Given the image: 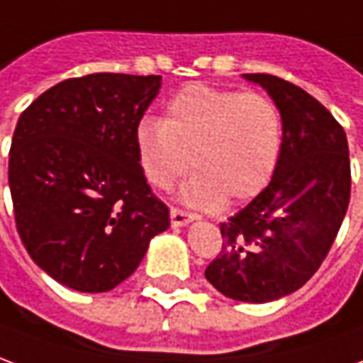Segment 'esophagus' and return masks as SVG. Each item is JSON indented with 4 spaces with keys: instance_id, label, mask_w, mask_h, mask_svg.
Instances as JSON below:
<instances>
[{
    "instance_id": "obj_1",
    "label": "esophagus",
    "mask_w": 363,
    "mask_h": 363,
    "mask_svg": "<svg viewBox=\"0 0 363 363\" xmlns=\"http://www.w3.org/2000/svg\"><path fill=\"white\" fill-rule=\"evenodd\" d=\"M169 218H172V225H174V227H184V225L194 220L195 213L179 209V207H172V209H169Z\"/></svg>"
}]
</instances>
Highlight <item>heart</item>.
<instances>
[{
    "label": "heart",
    "mask_w": 363,
    "mask_h": 363,
    "mask_svg": "<svg viewBox=\"0 0 363 363\" xmlns=\"http://www.w3.org/2000/svg\"><path fill=\"white\" fill-rule=\"evenodd\" d=\"M284 145V121L274 99L191 84L166 105L160 123L135 130L138 166L156 189H169L197 172L182 197L199 207L252 199L268 186Z\"/></svg>",
    "instance_id": "b5f03b06"
}]
</instances>
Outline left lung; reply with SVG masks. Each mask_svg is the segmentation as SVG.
<instances>
[{"label":"left lung","instance_id":"left-lung-1","mask_svg":"<svg viewBox=\"0 0 363 363\" xmlns=\"http://www.w3.org/2000/svg\"><path fill=\"white\" fill-rule=\"evenodd\" d=\"M244 78L276 101L284 145L266 189L220 223L205 277L230 299L268 303L307 284L330 252L350 203V156L342 125L313 95L272 74Z\"/></svg>","mask_w":363,"mask_h":363}]
</instances>
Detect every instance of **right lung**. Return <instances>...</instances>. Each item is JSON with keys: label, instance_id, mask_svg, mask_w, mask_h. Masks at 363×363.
Returning a JSON list of instances; mask_svg holds the SVG:
<instances>
[{"label": "right lung", "instance_id": "right-lung-1", "mask_svg": "<svg viewBox=\"0 0 363 363\" xmlns=\"http://www.w3.org/2000/svg\"><path fill=\"white\" fill-rule=\"evenodd\" d=\"M160 76L64 79L21 113L9 150L17 233L38 268L84 293L111 291L169 227L140 172L135 130Z\"/></svg>", "mask_w": 363, "mask_h": 363}]
</instances>
